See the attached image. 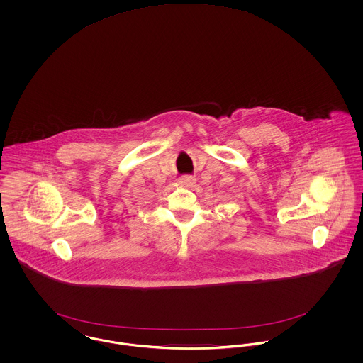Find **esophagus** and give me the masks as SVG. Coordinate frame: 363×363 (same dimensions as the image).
Instances as JSON below:
<instances>
[{"label":"esophagus","instance_id":"obj_1","mask_svg":"<svg viewBox=\"0 0 363 363\" xmlns=\"http://www.w3.org/2000/svg\"><path fill=\"white\" fill-rule=\"evenodd\" d=\"M194 178L191 177V175H184V177H181L179 179H178V185H181V186H184V188H191L193 186V184H194Z\"/></svg>","mask_w":363,"mask_h":363}]
</instances>
